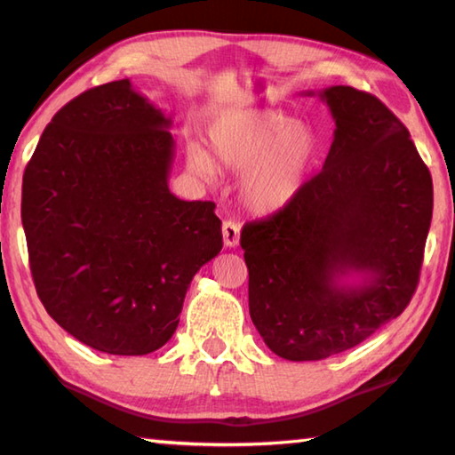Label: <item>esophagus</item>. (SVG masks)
<instances>
[{
    "label": "esophagus",
    "mask_w": 455,
    "mask_h": 455,
    "mask_svg": "<svg viewBox=\"0 0 455 455\" xmlns=\"http://www.w3.org/2000/svg\"><path fill=\"white\" fill-rule=\"evenodd\" d=\"M221 234H224V243L228 247H235L239 243V224L234 220H226L224 228H221Z\"/></svg>",
    "instance_id": "1"
}]
</instances>
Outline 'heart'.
<instances>
[{"label": "heart", "mask_w": 455, "mask_h": 455, "mask_svg": "<svg viewBox=\"0 0 455 455\" xmlns=\"http://www.w3.org/2000/svg\"><path fill=\"white\" fill-rule=\"evenodd\" d=\"M213 160L239 176L242 202L257 213L281 210L303 190L319 156V136L311 126L271 108L228 110L208 126ZM188 164L212 176L213 164L200 147H188Z\"/></svg>", "instance_id": "obj_1"}]
</instances>
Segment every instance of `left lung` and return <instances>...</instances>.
Masks as SVG:
<instances>
[{"mask_svg": "<svg viewBox=\"0 0 455 455\" xmlns=\"http://www.w3.org/2000/svg\"><path fill=\"white\" fill-rule=\"evenodd\" d=\"M319 94L334 121L323 170L242 229L250 315L273 353L323 361L361 345L412 299L430 231V170L408 128L372 94Z\"/></svg>", "mask_w": 455, "mask_h": 455, "instance_id": "1", "label": "left lung"}]
</instances>
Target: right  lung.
Masks as SVG:
<instances>
[{
  "label": "right lung",
  "mask_w": 455,
  "mask_h": 455,
  "mask_svg": "<svg viewBox=\"0 0 455 455\" xmlns=\"http://www.w3.org/2000/svg\"><path fill=\"white\" fill-rule=\"evenodd\" d=\"M170 126L128 79L100 84L59 110L25 168L21 221L37 295L100 353L164 347L194 275L224 245L216 204L170 192Z\"/></svg>",
  "instance_id": "obj_1"
}]
</instances>
